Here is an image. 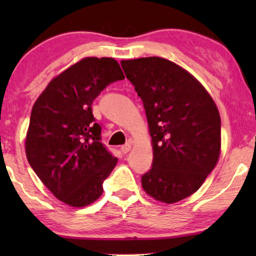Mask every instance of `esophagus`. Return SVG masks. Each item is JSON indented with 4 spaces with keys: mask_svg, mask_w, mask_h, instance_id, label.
<instances>
[{
    "mask_svg": "<svg viewBox=\"0 0 256 256\" xmlns=\"http://www.w3.org/2000/svg\"><path fill=\"white\" fill-rule=\"evenodd\" d=\"M130 148H132V144L129 142H127L126 143V144H124L121 146V152H124V154H127V152H129V150H130Z\"/></svg>",
    "mask_w": 256,
    "mask_h": 256,
    "instance_id": "1",
    "label": "esophagus"
}]
</instances>
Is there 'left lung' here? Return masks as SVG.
I'll list each match as a JSON object with an SVG mask.
<instances>
[{"label":"left lung","instance_id":"left-lung-1","mask_svg":"<svg viewBox=\"0 0 256 256\" xmlns=\"http://www.w3.org/2000/svg\"><path fill=\"white\" fill-rule=\"evenodd\" d=\"M121 66L141 98L152 138V169L142 186L156 200L180 202L202 186L218 162V108L194 76L168 59H130Z\"/></svg>","mask_w":256,"mask_h":256}]
</instances>
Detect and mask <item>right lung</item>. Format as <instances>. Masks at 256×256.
I'll return each instance as SVG.
<instances>
[{
  "label": "right lung",
  "mask_w": 256,
  "mask_h": 256,
  "mask_svg": "<svg viewBox=\"0 0 256 256\" xmlns=\"http://www.w3.org/2000/svg\"><path fill=\"white\" fill-rule=\"evenodd\" d=\"M124 79L113 58H85L48 84L32 107L26 152L45 186L65 204L82 208L102 194L118 158L101 142L92 113L96 98Z\"/></svg>",
  "instance_id": "obj_1"
}]
</instances>
